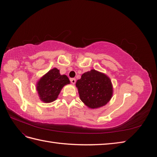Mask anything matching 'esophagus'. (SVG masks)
<instances>
[{"mask_svg": "<svg viewBox=\"0 0 157 157\" xmlns=\"http://www.w3.org/2000/svg\"><path fill=\"white\" fill-rule=\"evenodd\" d=\"M70 81L72 84H75L76 82V79L75 78H72L70 79Z\"/></svg>", "mask_w": 157, "mask_h": 157, "instance_id": "esophagus-1", "label": "esophagus"}]
</instances>
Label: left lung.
I'll return each mask as SVG.
<instances>
[{
    "label": "left lung",
    "mask_w": 157,
    "mask_h": 157,
    "mask_svg": "<svg viewBox=\"0 0 157 157\" xmlns=\"http://www.w3.org/2000/svg\"><path fill=\"white\" fill-rule=\"evenodd\" d=\"M81 101L88 107H100L109 102L113 94L111 80L105 75L92 69L84 73L76 82Z\"/></svg>",
    "instance_id": "8db88e82"
}]
</instances>
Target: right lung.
Returning <instances> with one entry per match:
<instances>
[{"label":"right lung","mask_w":157,"mask_h":157,"mask_svg":"<svg viewBox=\"0 0 157 157\" xmlns=\"http://www.w3.org/2000/svg\"><path fill=\"white\" fill-rule=\"evenodd\" d=\"M70 83L67 76L61 75L59 71L54 68L49 71L37 83V91L41 100L45 103L54 101L58 98L61 90Z\"/></svg>","instance_id":"obj_1"}]
</instances>
